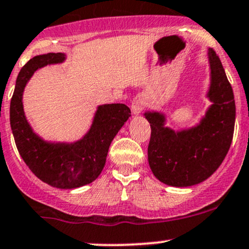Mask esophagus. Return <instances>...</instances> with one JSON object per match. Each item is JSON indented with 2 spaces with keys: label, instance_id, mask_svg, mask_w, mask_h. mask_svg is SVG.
<instances>
[{
  "label": "esophagus",
  "instance_id": "esophagus-1",
  "mask_svg": "<svg viewBox=\"0 0 249 249\" xmlns=\"http://www.w3.org/2000/svg\"><path fill=\"white\" fill-rule=\"evenodd\" d=\"M143 106H144L143 100L140 99V97L134 99L132 102V111L134 115H139V114L142 111V109H143Z\"/></svg>",
  "mask_w": 249,
  "mask_h": 249
}]
</instances>
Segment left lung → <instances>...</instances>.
<instances>
[{
    "instance_id": "1",
    "label": "left lung",
    "mask_w": 249,
    "mask_h": 249,
    "mask_svg": "<svg viewBox=\"0 0 249 249\" xmlns=\"http://www.w3.org/2000/svg\"><path fill=\"white\" fill-rule=\"evenodd\" d=\"M209 86L206 97L212 105L197 124L174 130L167 114L146 110L152 128L148 162L153 174L164 185L189 187L207 180L230 150L235 124V101L221 61L207 52Z\"/></svg>"
}]
</instances>
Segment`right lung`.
<instances>
[{
  "label": "right lung",
  "mask_w": 249,
  "mask_h": 249,
  "mask_svg": "<svg viewBox=\"0 0 249 249\" xmlns=\"http://www.w3.org/2000/svg\"><path fill=\"white\" fill-rule=\"evenodd\" d=\"M63 53L33 57L18 72L12 102L10 127L16 147L29 169L43 182L61 189L79 188L101 174L108 149L130 116L124 103L97 106L88 132L74 142H52L36 134L23 108L24 88L38 69L66 61Z\"/></svg>",
  "instance_id": "1"
}]
</instances>
